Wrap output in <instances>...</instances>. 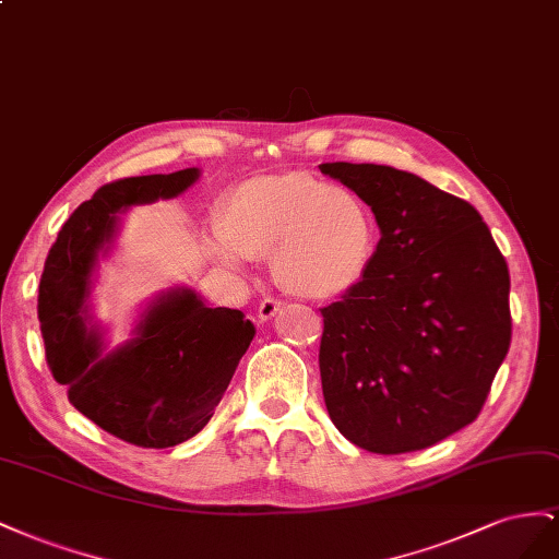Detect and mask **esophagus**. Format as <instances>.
<instances>
[{"label":"esophagus","mask_w":559,"mask_h":559,"mask_svg":"<svg viewBox=\"0 0 559 559\" xmlns=\"http://www.w3.org/2000/svg\"><path fill=\"white\" fill-rule=\"evenodd\" d=\"M283 307V301L276 299V297H264L260 301V309H258V318L264 323V321H271L278 313V309Z\"/></svg>","instance_id":"obj_1"}]
</instances>
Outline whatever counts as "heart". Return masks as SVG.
<instances>
[{"label": "heart", "instance_id": "heart-1", "mask_svg": "<svg viewBox=\"0 0 559 559\" xmlns=\"http://www.w3.org/2000/svg\"><path fill=\"white\" fill-rule=\"evenodd\" d=\"M377 241V219L358 191L293 170L252 178L229 191L213 252L231 269L271 254L283 288L328 299L362 281Z\"/></svg>", "mask_w": 559, "mask_h": 559}]
</instances>
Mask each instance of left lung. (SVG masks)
Listing matches in <instances>:
<instances>
[{"mask_svg": "<svg viewBox=\"0 0 559 559\" xmlns=\"http://www.w3.org/2000/svg\"><path fill=\"white\" fill-rule=\"evenodd\" d=\"M381 238L368 274L321 309L332 424L374 454L426 450L480 414L510 346V276L480 213L419 175L323 164Z\"/></svg>", "mask_w": 559, "mask_h": 559, "instance_id": "obj_1", "label": "left lung"}]
</instances>
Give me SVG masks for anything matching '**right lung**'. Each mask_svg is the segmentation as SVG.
<instances>
[{"mask_svg": "<svg viewBox=\"0 0 559 559\" xmlns=\"http://www.w3.org/2000/svg\"><path fill=\"white\" fill-rule=\"evenodd\" d=\"M197 178V168H185L103 185L58 231L39 281L37 313L53 379L84 417L145 450L180 444L211 421L254 337L243 311L213 309L191 290L158 297L135 337L105 358L100 332L86 325L95 258L115 234L117 213L178 197Z\"/></svg>", "mask_w": 559, "mask_h": 559, "instance_id": "right-lung-1", "label": "right lung"}]
</instances>
